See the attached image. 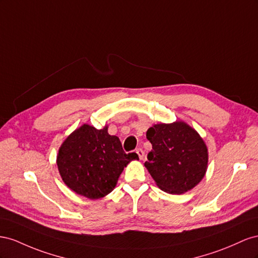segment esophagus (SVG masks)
Wrapping results in <instances>:
<instances>
[{"mask_svg":"<svg viewBox=\"0 0 258 258\" xmlns=\"http://www.w3.org/2000/svg\"><path fill=\"white\" fill-rule=\"evenodd\" d=\"M136 153L138 154V157H139V159L141 160H143L144 159V150L142 149V148H138V149H136Z\"/></svg>","mask_w":258,"mask_h":258,"instance_id":"esophagus-1","label":"esophagus"}]
</instances>
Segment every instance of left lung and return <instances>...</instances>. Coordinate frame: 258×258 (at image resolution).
<instances>
[{"label":"left lung","mask_w":258,"mask_h":258,"mask_svg":"<svg viewBox=\"0 0 258 258\" xmlns=\"http://www.w3.org/2000/svg\"><path fill=\"white\" fill-rule=\"evenodd\" d=\"M146 136L152 151L145 166L161 190L181 195L203 179L208 170V147L190 125L183 121L154 124Z\"/></svg>","instance_id":"obj_1"}]
</instances>
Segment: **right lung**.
<instances>
[{
	"label": "right lung",
	"mask_w": 258,
	"mask_h": 258,
	"mask_svg": "<svg viewBox=\"0 0 258 258\" xmlns=\"http://www.w3.org/2000/svg\"><path fill=\"white\" fill-rule=\"evenodd\" d=\"M133 160H138L137 154L125 153L119 137L109 135L108 125L97 130L83 124L64 139L56 163L66 186L97 200L111 192L124 167Z\"/></svg>",
	"instance_id": "1"
}]
</instances>
